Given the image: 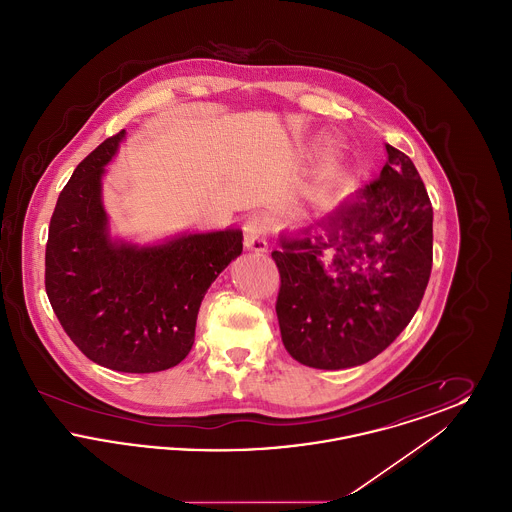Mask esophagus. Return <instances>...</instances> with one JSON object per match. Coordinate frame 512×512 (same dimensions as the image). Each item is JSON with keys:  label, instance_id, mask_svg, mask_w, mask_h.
<instances>
[{"label": "esophagus", "instance_id": "esophagus-1", "mask_svg": "<svg viewBox=\"0 0 512 512\" xmlns=\"http://www.w3.org/2000/svg\"><path fill=\"white\" fill-rule=\"evenodd\" d=\"M268 222L261 215H251L244 222V245L247 251L265 253L268 242Z\"/></svg>", "mask_w": 512, "mask_h": 512}]
</instances>
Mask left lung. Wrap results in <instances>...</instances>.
I'll return each instance as SVG.
<instances>
[{"mask_svg":"<svg viewBox=\"0 0 512 512\" xmlns=\"http://www.w3.org/2000/svg\"><path fill=\"white\" fill-rule=\"evenodd\" d=\"M380 178L282 232L276 315L286 351L322 370L365 365L414 317L432 270L434 211L413 161L386 146Z\"/></svg>","mask_w":512,"mask_h":512,"instance_id":"left-lung-1","label":"left lung"}]
</instances>
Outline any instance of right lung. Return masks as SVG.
I'll use <instances>...</instances> for the list:
<instances>
[{"label": "right lung", "instance_id": "obj_1", "mask_svg": "<svg viewBox=\"0 0 512 512\" xmlns=\"http://www.w3.org/2000/svg\"><path fill=\"white\" fill-rule=\"evenodd\" d=\"M126 130L76 169L57 199L46 245V292L74 345L119 372H159L190 353L201 301L244 249L240 228L184 232L157 244L111 236L101 178Z\"/></svg>", "mask_w": 512, "mask_h": 512}]
</instances>
